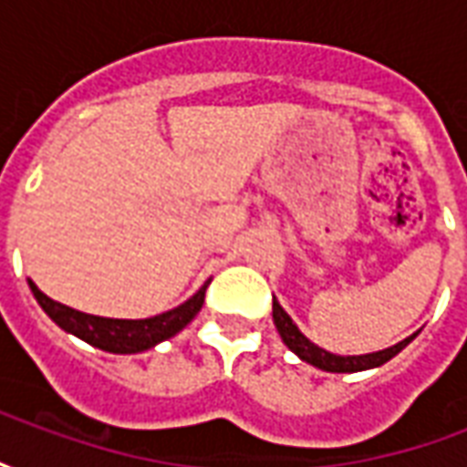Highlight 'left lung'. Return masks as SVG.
I'll return each mask as SVG.
<instances>
[{"label":"left lung","instance_id":"obj_1","mask_svg":"<svg viewBox=\"0 0 467 467\" xmlns=\"http://www.w3.org/2000/svg\"><path fill=\"white\" fill-rule=\"evenodd\" d=\"M273 320L277 325V333L283 337V343L290 348V350L300 358V360L310 362L315 368H320V370H327V372H358V370H368V368H378L382 362H388L390 358H395L398 352L405 348V345L410 343L415 335L410 337H405L402 343L392 345L388 350H380V352H370V355H333V352L323 350V348H317L315 343H310L307 337H305L300 330H297V325L293 323V317L285 313L283 307L277 300H273Z\"/></svg>","mask_w":467,"mask_h":467}]
</instances>
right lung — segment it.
Instances as JSON below:
<instances>
[{
	"label": "right lung",
	"instance_id": "right-lung-1",
	"mask_svg": "<svg viewBox=\"0 0 467 467\" xmlns=\"http://www.w3.org/2000/svg\"><path fill=\"white\" fill-rule=\"evenodd\" d=\"M29 287L35 293L36 303L42 305L52 320H55L62 330L82 337L85 343L95 345L105 352H119V355H130V352H142L162 343L167 337H172L182 330L184 325L192 320L194 315L200 313L204 303V290L207 283L197 290V293L174 310H167L162 315H154L147 320H112V317H97V315L79 313L72 310L62 303H55L52 297H47L32 280Z\"/></svg>",
	"mask_w": 467,
	"mask_h": 467
}]
</instances>
